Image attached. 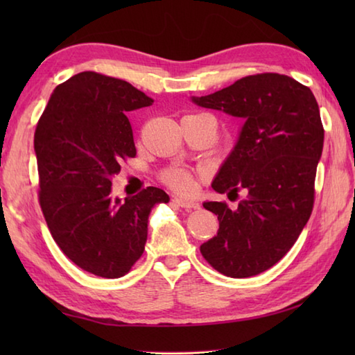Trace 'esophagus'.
<instances>
[{
	"label": "esophagus",
	"instance_id": "34e87169",
	"mask_svg": "<svg viewBox=\"0 0 355 355\" xmlns=\"http://www.w3.org/2000/svg\"><path fill=\"white\" fill-rule=\"evenodd\" d=\"M175 205H178L180 207H183L186 210H192V209H198L200 205L197 201H192V200H187V198H182V197H175L172 200Z\"/></svg>",
	"mask_w": 355,
	"mask_h": 355
}]
</instances>
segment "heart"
<instances>
[{"instance_id": "obj_1", "label": "heart", "mask_w": 355, "mask_h": 355, "mask_svg": "<svg viewBox=\"0 0 355 355\" xmlns=\"http://www.w3.org/2000/svg\"><path fill=\"white\" fill-rule=\"evenodd\" d=\"M164 182L177 191H189L192 186V178L187 172L173 169L164 175Z\"/></svg>"}]
</instances>
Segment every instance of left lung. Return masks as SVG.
Masks as SVG:
<instances>
[{
	"label": "left lung",
	"instance_id": "left-lung-1",
	"mask_svg": "<svg viewBox=\"0 0 355 355\" xmlns=\"http://www.w3.org/2000/svg\"><path fill=\"white\" fill-rule=\"evenodd\" d=\"M192 102L243 119L212 187L227 195L244 189L247 197L233 210L202 202L220 229L201 244V254L224 276L259 275L284 258L311 215L323 149L319 105L310 88L277 73L243 78Z\"/></svg>",
	"mask_w": 355,
	"mask_h": 355
}]
</instances>
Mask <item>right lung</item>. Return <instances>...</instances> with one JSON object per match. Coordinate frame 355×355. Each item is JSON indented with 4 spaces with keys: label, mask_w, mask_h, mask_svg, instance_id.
I'll list each match as a JSON object with an SVG mask.
<instances>
[{
    "label": "right lung",
    "mask_w": 355,
    "mask_h": 355,
    "mask_svg": "<svg viewBox=\"0 0 355 355\" xmlns=\"http://www.w3.org/2000/svg\"><path fill=\"white\" fill-rule=\"evenodd\" d=\"M153 102L122 79L84 71L55 88L37 122L42 214L67 258L92 275L125 276L145 250L150 210L169 201L158 187L111 197L120 163L135 155L128 112Z\"/></svg>",
    "instance_id": "add662e5"
}]
</instances>
